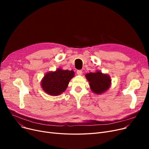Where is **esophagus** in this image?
<instances>
[{"label":"esophagus","instance_id":"1","mask_svg":"<svg viewBox=\"0 0 149 149\" xmlns=\"http://www.w3.org/2000/svg\"><path fill=\"white\" fill-rule=\"evenodd\" d=\"M82 73H83V72H82L81 70H77V74L78 75H81L82 74Z\"/></svg>","mask_w":149,"mask_h":149}]
</instances>
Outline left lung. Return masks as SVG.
Wrapping results in <instances>:
<instances>
[{
  "label": "left lung",
  "instance_id": "1",
  "mask_svg": "<svg viewBox=\"0 0 149 149\" xmlns=\"http://www.w3.org/2000/svg\"><path fill=\"white\" fill-rule=\"evenodd\" d=\"M86 77L89 82L91 90L98 94L107 91L111 85L110 77L106 74H103L100 71L87 74Z\"/></svg>",
  "mask_w": 149,
  "mask_h": 149
}]
</instances>
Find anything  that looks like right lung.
<instances>
[{
	"label": "right lung",
	"mask_w": 149,
	"mask_h": 149,
	"mask_svg": "<svg viewBox=\"0 0 149 149\" xmlns=\"http://www.w3.org/2000/svg\"><path fill=\"white\" fill-rule=\"evenodd\" d=\"M74 76L73 70L58 69L47 73L42 81L43 91L51 95H58L67 88L70 79Z\"/></svg>",
	"instance_id": "add662e5"
}]
</instances>
